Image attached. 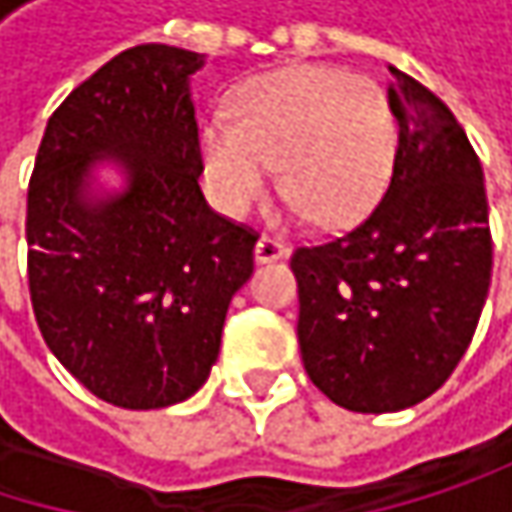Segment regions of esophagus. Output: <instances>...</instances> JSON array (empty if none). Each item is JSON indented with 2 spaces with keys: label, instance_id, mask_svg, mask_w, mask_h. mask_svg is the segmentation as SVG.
Masks as SVG:
<instances>
[{
  "label": "esophagus",
  "instance_id": "esophagus-1",
  "mask_svg": "<svg viewBox=\"0 0 512 512\" xmlns=\"http://www.w3.org/2000/svg\"><path fill=\"white\" fill-rule=\"evenodd\" d=\"M278 257H287V246L275 237H260L255 243V260L257 263H269V260H278Z\"/></svg>",
  "mask_w": 512,
  "mask_h": 512
}]
</instances>
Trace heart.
I'll return each mask as SVG.
<instances>
[{"label":"heart","instance_id":"heart-1","mask_svg":"<svg viewBox=\"0 0 512 512\" xmlns=\"http://www.w3.org/2000/svg\"><path fill=\"white\" fill-rule=\"evenodd\" d=\"M234 121L201 127V162L216 207L246 216L272 168L296 216L326 228L361 222L397 156V118L379 82L338 67H287L249 79Z\"/></svg>","mask_w":512,"mask_h":512}]
</instances>
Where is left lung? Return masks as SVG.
I'll return each mask as SVG.
<instances>
[{"label":"left lung","instance_id":"8db88e82","mask_svg":"<svg viewBox=\"0 0 512 512\" xmlns=\"http://www.w3.org/2000/svg\"><path fill=\"white\" fill-rule=\"evenodd\" d=\"M391 183L338 240L299 246V350L311 382L350 412L427 400L465 356L492 278L483 168L454 112L391 67Z\"/></svg>","mask_w":512,"mask_h":512}]
</instances>
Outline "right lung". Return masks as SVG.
<instances>
[{"label":"right lung","mask_w":512,"mask_h":512,"mask_svg":"<svg viewBox=\"0 0 512 512\" xmlns=\"http://www.w3.org/2000/svg\"><path fill=\"white\" fill-rule=\"evenodd\" d=\"M201 52L142 44L67 94L41 139L26 207L38 329L94 397L162 409L219 358L257 234L207 207L189 76ZM115 161L125 189L97 193Z\"/></svg>","instance_id":"1"}]
</instances>
